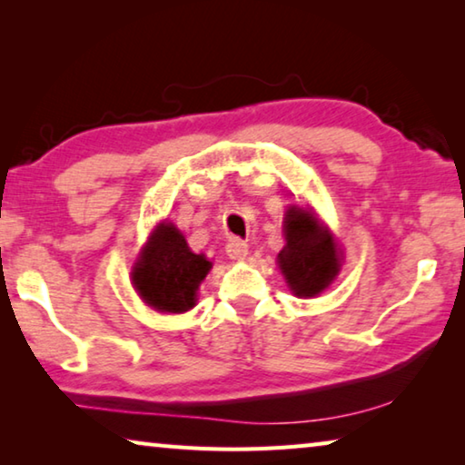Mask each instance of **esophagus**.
Masks as SVG:
<instances>
[{
    "label": "esophagus",
    "mask_w": 465,
    "mask_h": 465,
    "mask_svg": "<svg viewBox=\"0 0 465 465\" xmlns=\"http://www.w3.org/2000/svg\"><path fill=\"white\" fill-rule=\"evenodd\" d=\"M225 252H227V256L232 258V261H246L248 243L242 242V240H232V242H227Z\"/></svg>",
    "instance_id": "esophagus-1"
}]
</instances>
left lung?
<instances>
[{"instance_id":"8db88e82","label":"left lung","mask_w":465,"mask_h":465,"mask_svg":"<svg viewBox=\"0 0 465 465\" xmlns=\"http://www.w3.org/2000/svg\"><path fill=\"white\" fill-rule=\"evenodd\" d=\"M285 248L279 269L297 297H316L330 287L341 271V254L328 227L303 207H289L282 222Z\"/></svg>"}]
</instances>
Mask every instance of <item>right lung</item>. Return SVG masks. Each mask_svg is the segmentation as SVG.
<instances>
[{
  "instance_id": "obj_1",
  "label": "right lung",
  "mask_w": 465,
  "mask_h": 465,
  "mask_svg": "<svg viewBox=\"0 0 465 465\" xmlns=\"http://www.w3.org/2000/svg\"><path fill=\"white\" fill-rule=\"evenodd\" d=\"M211 266L207 256L188 248L176 225L162 222L141 250L131 281L149 308L184 313L196 305V291Z\"/></svg>"
}]
</instances>
